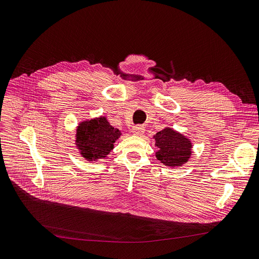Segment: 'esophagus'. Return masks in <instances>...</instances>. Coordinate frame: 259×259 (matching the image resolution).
Listing matches in <instances>:
<instances>
[{"label":"esophagus","instance_id":"34e87169","mask_svg":"<svg viewBox=\"0 0 259 259\" xmlns=\"http://www.w3.org/2000/svg\"><path fill=\"white\" fill-rule=\"evenodd\" d=\"M144 132H145V128L142 125H137L132 128V133L134 134V136L141 137V136H143Z\"/></svg>","mask_w":259,"mask_h":259}]
</instances>
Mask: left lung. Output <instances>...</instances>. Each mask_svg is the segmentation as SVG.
I'll return each instance as SVG.
<instances>
[{
  "label": "left lung",
  "mask_w": 259,
  "mask_h": 259,
  "mask_svg": "<svg viewBox=\"0 0 259 259\" xmlns=\"http://www.w3.org/2000/svg\"><path fill=\"white\" fill-rule=\"evenodd\" d=\"M154 139L155 146L159 148L155 156L166 166H181L192 154V143L170 128L157 132Z\"/></svg>",
  "instance_id": "obj_1"
}]
</instances>
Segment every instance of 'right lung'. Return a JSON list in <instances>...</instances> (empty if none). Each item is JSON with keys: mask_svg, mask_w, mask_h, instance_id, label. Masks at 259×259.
<instances>
[{"mask_svg": "<svg viewBox=\"0 0 259 259\" xmlns=\"http://www.w3.org/2000/svg\"><path fill=\"white\" fill-rule=\"evenodd\" d=\"M120 137V131L112 127L105 117L82 121L77 129L76 143L80 154L90 161L104 159Z\"/></svg>", "mask_w": 259, "mask_h": 259, "instance_id": "obj_1", "label": "right lung"}]
</instances>
